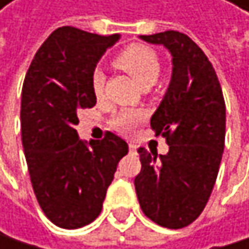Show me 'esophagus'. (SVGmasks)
I'll list each match as a JSON object with an SVG mask.
<instances>
[{"label":"esophagus","mask_w":249,"mask_h":249,"mask_svg":"<svg viewBox=\"0 0 249 249\" xmlns=\"http://www.w3.org/2000/svg\"><path fill=\"white\" fill-rule=\"evenodd\" d=\"M130 154H137V146L134 145V143H130Z\"/></svg>","instance_id":"34e87169"}]
</instances>
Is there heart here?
I'll return each instance as SVG.
<instances>
[{
  "label": "heart",
  "mask_w": 249,
  "mask_h": 249,
  "mask_svg": "<svg viewBox=\"0 0 249 249\" xmlns=\"http://www.w3.org/2000/svg\"><path fill=\"white\" fill-rule=\"evenodd\" d=\"M115 62L122 70L130 73L140 87H143V85H154L161 71L158 55L151 47L143 44H131L125 47L122 52H119ZM104 83H106V76H104L101 70H95L91 77V88L95 97L103 95ZM142 119L143 113L139 110H124L113 119V125L121 133H131L136 130Z\"/></svg>",
  "instance_id": "heart-1"
}]
</instances>
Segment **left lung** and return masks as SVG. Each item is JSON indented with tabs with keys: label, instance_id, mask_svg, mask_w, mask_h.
<instances>
[{
	"label": "left lung",
	"instance_id": "8db88e82",
	"mask_svg": "<svg viewBox=\"0 0 249 249\" xmlns=\"http://www.w3.org/2000/svg\"><path fill=\"white\" fill-rule=\"evenodd\" d=\"M139 38L169 51L172 77L151 118V127L166 137L169 152L139 149L136 194L154 223L182 229L202 213L215 185L226 139L224 97L212 64L188 36L166 31Z\"/></svg>",
	"mask_w": 249,
	"mask_h": 249
}]
</instances>
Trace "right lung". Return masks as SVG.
Instances as JSON below:
<instances>
[{
  "label": "right lung",
  "mask_w": 249,
  "mask_h": 249,
  "mask_svg": "<svg viewBox=\"0 0 249 249\" xmlns=\"http://www.w3.org/2000/svg\"><path fill=\"white\" fill-rule=\"evenodd\" d=\"M121 38L73 26L55 30L25 76L20 103L22 145L31 184L44 215L61 229H80L100 215L119 160L128 145L107 133L80 140L77 112L94 107L91 77L101 56Z\"/></svg>",
  "instance_id": "1"
}]
</instances>
